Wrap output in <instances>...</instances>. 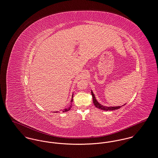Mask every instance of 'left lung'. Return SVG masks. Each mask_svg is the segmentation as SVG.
<instances>
[{"label":"left lung","mask_w":158,"mask_h":158,"mask_svg":"<svg viewBox=\"0 0 158 158\" xmlns=\"http://www.w3.org/2000/svg\"><path fill=\"white\" fill-rule=\"evenodd\" d=\"M91 95L93 96V103L94 104L95 106L97 108H98L99 109H101L102 110H106V111H108V110H117V109H120L122 106L125 105V104L122 106H113V107H107V106H104L103 105H102L101 104H100L99 102H98L95 98V95L94 94L93 91H91Z\"/></svg>","instance_id":"obj_1"}]
</instances>
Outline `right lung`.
I'll use <instances>...</instances> for the list:
<instances>
[{"instance_id":"add662e5","label":"right lung","mask_w":158,"mask_h":158,"mask_svg":"<svg viewBox=\"0 0 158 158\" xmlns=\"http://www.w3.org/2000/svg\"><path fill=\"white\" fill-rule=\"evenodd\" d=\"M73 95H72V99H71V101H70V102H71V104L70 105V106L69 107H67V108H66V109H63V112H65V111H69V110H70V109H71V107H72V103L73 102ZM56 113H57V112H58V111H56Z\"/></svg>"}]
</instances>
